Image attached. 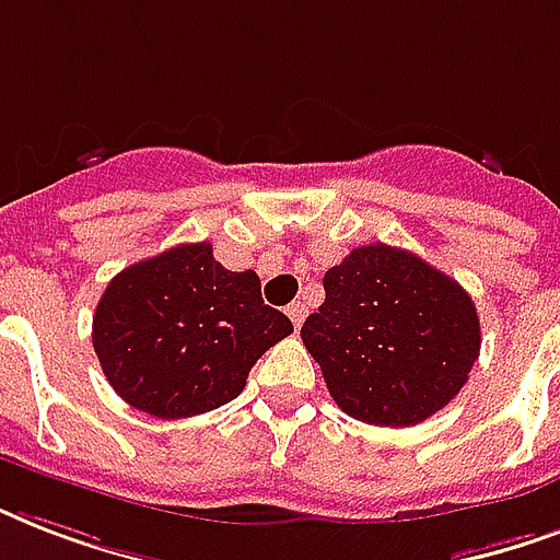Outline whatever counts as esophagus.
<instances>
[{
    "instance_id": "1",
    "label": "esophagus",
    "mask_w": 560,
    "mask_h": 560,
    "mask_svg": "<svg viewBox=\"0 0 560 560\" xmlns=\"http://www.w3.org/2000/svg\"><path fill=\"white\" fill-rule=\"evenodd\" d=\"M288 316H290V323L296 325V328H302V323H305V316H307L305 302H293V305H288Z\"/></svg>"
}]
</instances>
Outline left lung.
I'll use <instances>...</instances> for the list:
<instances>
[{
    "mask_svg": "<svg viewBox=\"0 0 560 560\" xmlns=\"http://www.w3.org/2000/svg\"><path fill=\"white\" fill-rule=\"evenodd\" d=\"M302 342L346 416L412 427L447 407L479 358V316L459 281L398 246L369 244L325 272Z\"/></svg>",
    "mask_w": 560,
    "mask_h": 560,
    "instance_id": "1",
    "label": "left lung"
}]
</instances>
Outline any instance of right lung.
I'll list each match as a JSON object with an SVG mask.
<instances>
[{"label":"right lung","mask_w":560,"mask_h":560,"mask_svg":"<svg viewBox=\"0 0 560 560\" xmlns=\"http://www.w3.org/2000/svg\"><path fill=\"white\" fill-rule=\"evenodd\" d=\"M293 325L264 305L261 279L179 244L109 281L92 316V349L109 386L156 418H188L237 398L249 369Z\"/></svg>","instance_id":"obj_1"}]
</instances>
